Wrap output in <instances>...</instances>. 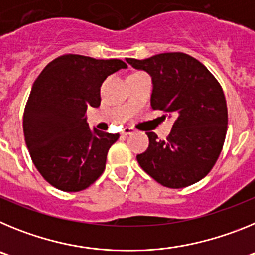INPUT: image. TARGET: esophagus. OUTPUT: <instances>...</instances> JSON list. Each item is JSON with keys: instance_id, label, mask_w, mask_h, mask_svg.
Segmentation results:
<instances>
[{"instance_id": "obj_1", "label": "esophagus", "mask_w": 255, "mask_h": 255, "mask_svg": "<svg viewBox=\"0 0 255 255\" xmlns=\"http://www.w3.org/2000/svg\"><path fill=\"white\" fill-rule=\"evenodd\" d=\"M134 131H135V130L132 129V128H124V130H123V132H121V134H123V135H131Z\"/></svg>"}]
</instances>
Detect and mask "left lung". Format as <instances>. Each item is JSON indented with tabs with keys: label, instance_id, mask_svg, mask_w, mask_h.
Here are the masks:
<instances>
[{
	"label": "left lung",
	"instance_id": "left-lung-1",
	"mask_svg": "<svg viewBox=\"0 0 255 255\" xmlns=\"http://www.w3.org/2000/svg\"><path fill=\"white\" fill-rule=\"evenodd\" d=\"M126 62L152 78L153 110L175 119L167 140L147 132L149 147L136 155L140 167L167 188L195 184L207 176L224 147L227 106L222 88L202 62L182 52Z\"/></svg>",
	"mask_w": 255,
	"mask_h": 255
}]
</instances>
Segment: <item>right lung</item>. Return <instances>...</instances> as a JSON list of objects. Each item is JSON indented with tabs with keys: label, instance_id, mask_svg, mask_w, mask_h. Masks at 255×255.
<instances>
[{
	"label": "right lung",
	"instance_id": "add662e5",
	"mask_svg": "<svg viewBox=\"0 0 255 255\" xmlns=\"http://www.w3.org/2000/svg\"><path fill=\"white\" fill-rule=\"evenodd\" d=\"M128 65L64 55L49 62L31 87L22 128L33 163L52 186L80 191L105 171L108 149L119 139L89 129L88 107H100L101 85Z\"/></svg>",
	"mask_w": 255,
	"mask_h": 255
}]
</instances>
